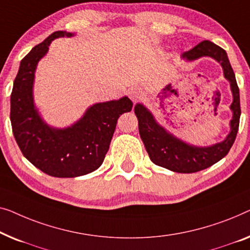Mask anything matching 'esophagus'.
<instances>
[{"label": "esophagus", "instance_id": "1", "mask_svg": "<svg viewBox=\"0 0 250 250\" xmlns=\"http://www.w3.org/2000/svg\"><path fill=\"white\" fill-rule=\"evenodd\" d=\"M129 96L130 98H131L132 102H135V103H137V102L142 101L143 97H144V94L143 91L140 90L139 88H131L129 90Z\"/></svg>", "mask_w": 250, "mask_h": 250}]
</instances>
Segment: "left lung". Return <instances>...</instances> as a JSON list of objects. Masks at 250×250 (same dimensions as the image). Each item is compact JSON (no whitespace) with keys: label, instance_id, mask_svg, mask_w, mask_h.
<instances>
[{"label":"left lung","instance_id":"1","mask_svg":"<svg viewBox=\"0 0 250 250\" xmlns=\"http://www.w3.org/2000/svg\"><path fill=\"white\" fill-rule=\"evenodd\" d=\"M202 56H210L220 62L223 68L224 77L230 82L232 95H233V102L230 108L233 112V117L230 122L231 131L226 140L209 147L188 145L170 135L160 125H157L152 113L144 105L137 104L135 106L140 138L146 147L150 161L159 167L179 173H194L202 171L222 160L233 145L239 129L241 114L239 87L227 52L212 42L203 41L191 50L182 54V58L189 61Z\"/></svg>","mask_w":250,"mask_h":250}]
</instances>
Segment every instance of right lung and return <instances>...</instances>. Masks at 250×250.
Instances as JSON below:
<instances>
[{
    "label": "right lung",
    "instance_id": "1",
    "mask_svg": "<svg viewBox=\"0 0 250 250\" xmlns=\"http://www.w3.org/2000/svg\"><path fill=\"white\" fill-rule=\"evenodd\" d=\"M71 33L55 31L21 60L11 93L12 131L23 156L44 173L56 178H75L97 170L103 163L118 119L130 112L128 97L90 106L75 125L54 129L42 120L34 106V73L51 42Z\"/></svg>",
    "mask_w": 250,
    "mask_h": 250
}]
</instances>
